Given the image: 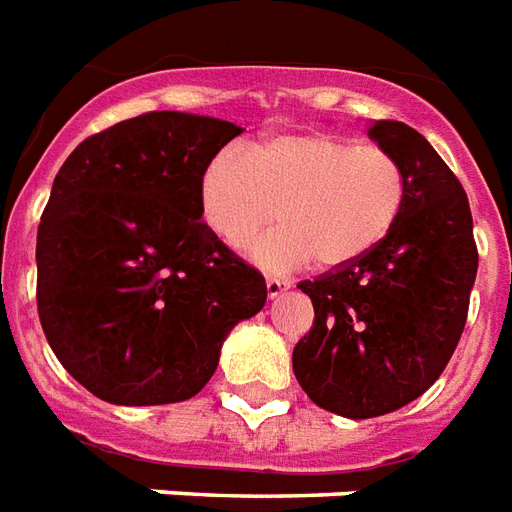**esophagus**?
<instances>
[{"label":"esophagus","instance_id":"34e87169","mask_svg":"<svg viewBox=\"0 0 512 512\" xmlns=\"http://www.w3.org/2000/svg\"><path fill=\"white\" fill-rule=\"evenodd\" d=\"M285 290H287V282H282V279H274V276H268L266 279L268 298H279V295L285 293Z\"/></svg>","mask_w":512,"mask_h":512}]
</instances>
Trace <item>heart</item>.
<instances>
[{
	"label": "heart",
	"instance_id": "1",
	"mask_svg": "<svg viewBox=\"0 0 512 512\" xmlns=\"http://www.w3.org/2000/svg\"><path fill=\"white\" fill-rule=\"evenodd\" d=\"M407 200V179L391 151L328 132H276L222 151L198 176L203 225L241 246L276 214L279 225L249 244L268 271L312 263L336 271L391 236Z\"/></svg>",
	"mask_w": 512,
	"mask_h": 512
}]
</instances>
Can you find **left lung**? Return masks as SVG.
Masks as SVG:
<instances>
[{
	"mask_svg": "<svg viewBox=\"0 0 512 512\" xmlns=\"http://www.w3.org/2000/svg\"><path fill=\"white\" fill-rule=\"evenodd\" d=\"M407 200L391 236L350 266L301 282L314 325L293 350L306 396L342 418H377L434 385L467 323L478 274L467 192L420 132L374 121Z\"/></svg>",
	"mask_w": 512,
	"mask_h": 512,
	"instance_id": "8db88e82",
	"label": "left lung"
}]
</instances>
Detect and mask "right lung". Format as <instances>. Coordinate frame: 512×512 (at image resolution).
<instances>
[{"instance_id":"obj_1","label":"right lung","mask_w":512,"mask_h":512,"mask_svg":"<svg viewBox=\"0 0 512 512\" xmlns=\"http://www.w3.org/2000/svg\"><path fill=\"white\" fill-rule=\"evenodd\" d=\"M233 121L151 111L64 160L37 227V312L67 372L97 399L187 401L266 304V279L200 219L198 176Z\"/></svg>"}]
</instances>
